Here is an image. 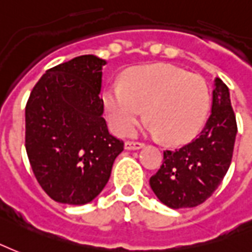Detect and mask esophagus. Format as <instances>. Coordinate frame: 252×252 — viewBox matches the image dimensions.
Returning a JSON list of instances; mask_svg holds the SVG:
<instances>
[{
	"label": "esophagus",
	"instance_id": "esophagus-1",
	"mask_svg": "<svg viewBox=\"0 0 252 252\" xmlns=\"http://www.w3.org/2000/svg\"><path fill=\"white\" fill-rule=\"evenodd\" d=\"M143 147H144V144H143V143H139V141H126V144H124V148H126V151L140 150Z\"/></svg>",
	"mask_w": 252,
	"mask_h": 252
}]
</instances>
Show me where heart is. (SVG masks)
<instances>
[{
	"label": "heart",
	"mask_w": 252,
	"mask_h": 252,
	"mask_svg": "<svg viewBox=\"0 0 252 252\" xmlns=\"http://www.w3.org/2000/svg\"><path fill=\"white\" fill-rule=\"evenodd\" d=\"M108 120L120 135H129L145 116L150 129L169 144L189 140L206 120L210 92L197 74L172 65L154 64L129 70L121 85L102 91Z\"/></svg>",
	"instance_id": "obj_1"
}]
</instances>
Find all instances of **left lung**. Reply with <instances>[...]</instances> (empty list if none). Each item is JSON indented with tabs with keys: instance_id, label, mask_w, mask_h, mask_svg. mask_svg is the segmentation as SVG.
Masks as SVG:
<instances>
[{
	"instance_id": "1",
	"label": "left lung",
	"mask_w": 252,
	"mask_h": 252,
	"mask_svg": "<svg viewBox=\"0 0 252 252\" xmlns=\"http://www.w3.org/2000/svg\"><path fill=\"white\" fill-rule=\"evenodd\" d=\"M238 128L230 91L214 80L211 115L196 139L179 150L164 151L161 167L150 179L160 202L169 208H191L206 202L230 168Z\"/></svg>"
}]
</instances>
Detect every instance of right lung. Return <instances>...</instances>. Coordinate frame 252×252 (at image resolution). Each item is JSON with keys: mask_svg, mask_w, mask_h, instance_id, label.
I'll list each match as a JSON object with an SVG mask.
<instances>
[{"mask_svg": "<svg viewBox=\"0 0 252 252\" xmlns=\"http://www.w3.org/2000/svg\"><path fill=\"white\" fill-rule=\"evenodd\" d=\"M107 61L85 55L46 70L25 108V147L37 182L53 200L92 202L124 143L108 131L100 98Z\"/></svg>", "mask_w": 252, "mask_h": 252, "instance_id": "obj_1", "label": "right lung"}]
</instances>
